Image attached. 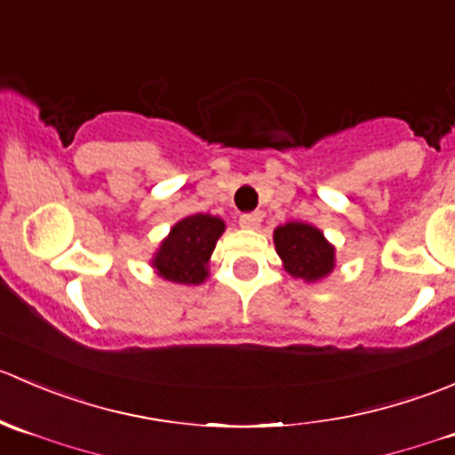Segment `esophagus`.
Returning <instances> with one entry per match:
<instances>
[{"label":"esophagus","instance_id":"1","mask_svg":"<svg viewBox=\"0 0 455 455\" xmlns=\"http://www.w3.org/2000/svg\"><path fill=\"white\" fill-rule=\"evenodd\" d=\"M260 221H263V214H260V212L243 214V217L238 219V223H241V228H245V229H256V228L260 226Z\"/></svg>","mask_w":455,"mask_h":455}]
</instances>
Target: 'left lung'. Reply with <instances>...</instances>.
<instances>
[{
	"mask_svg": "<svg viewBox=\"0 0 455 455\" xmlns=\"http://www.w3.org/2000/svg\"><path fill=\"white\" fill-rule=\"evenodd\" d=\"M274 247L290 276L318 283L336 267V247L312 223L290 221L274 229Z\"/></svg>",
	"mask_w": 455,
	"mask_h": 455,
	"instance_id": "obj_1",
	"label": "left lung"
}]
</instances>
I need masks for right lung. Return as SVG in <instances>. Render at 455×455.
<instances>
[{"mask_svg":"<svg viewBox=\"0 0 455 455\" xmlns=\"http://www.w3.org/2000/svg\"><path fill=\"white\" fill-rule=\"evenodd\" d=\"M226 232V221L212 214H190L170 228L150 259L152 269L164 281L201 285L210 276V256Z\"/></svg>","mask_w":455,"mask_h":455,"instance_id":"obj_1","label":"right lung"}]
</instances>
